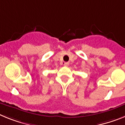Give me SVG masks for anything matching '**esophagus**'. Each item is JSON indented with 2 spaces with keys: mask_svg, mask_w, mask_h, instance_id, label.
Segmentation results:
<instances>
[{
  "mask_svg": "<svg viewBox=\"0 0 125 125\" xmlns=\"http://www.w3.org/2000/svg\"><path fill=\"white\" fill-rule=\"evenodd\" d=\"M69 65V63L68 62H64V66H66V67H68Z\"/></svg>",
  "mask_w": 125,
  "mask_h": 125,
  "instance_id": "34e87169",
  "label": "esophagus"
}]
</instances>
